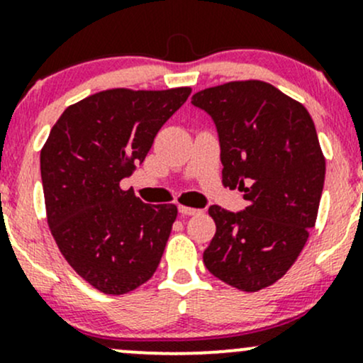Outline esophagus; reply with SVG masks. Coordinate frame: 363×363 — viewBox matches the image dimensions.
Masks as SVG:
<instances>
[{"label": "esophagus", "instance_id": "esophagus-1", "mask_svg": "<svg viewBox=\"0 0 363 363\" xmlns=\"http://www.w3.org/2000/svg\"><path fill=\"white\" fill-rule=\"evenodd\" d=\"M178 211L182 214H186V216H197V214H201L202 211L201 209H196V208H186V206H180L178 208Z\"/></svg>", "mask_w": 363, "mask_h": 363}]
</instances>
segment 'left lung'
I'll return each mask as SVG.
<instances>
[{"instance_id": "obj_1", "label": "left lung", "mask_w": 363, "mask_h": 363, "mask_svg": "<svg viewBox=\"0 0 363 363\" xmlns=\"http://www.w3.org/2000/svg\"><path fill=\"white\" fill-rule=\"evenodd\" d=\"M192 105L216 126L223 183L247 201L237 213L209 208L216 233L202 259L228 286L259 291L289 270L315 227L325 159L313 119L263 81L206 88Z\"/></svg>"}]
</instances>
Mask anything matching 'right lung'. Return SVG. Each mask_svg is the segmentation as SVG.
Instances as JSON below:
<instances>
[{"mask_svg":"<svg viewBox=\"0 0 363 363\" xmlns=\"http://www.w3.org/2000/svg\"><path fill=\"white\" fill-rule=\"evenodd\" d=\"M190 88L107 89L64 111L41 150L46 218L77 275L105 294H124L154 275L174 204H145L119 182L149 154L155 135Z\"/></svg>","mask_w":363,"mask_h":363,"instance_id":"right-lung-1","label":"right lung"}]
</instances>
